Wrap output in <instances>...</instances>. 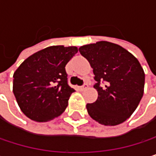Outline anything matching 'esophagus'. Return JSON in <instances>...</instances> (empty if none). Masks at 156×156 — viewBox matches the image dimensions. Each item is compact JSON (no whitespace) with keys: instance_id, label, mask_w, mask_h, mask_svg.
<instances>
[{"instance_id":"34e87169","label":"esophagus","mask_w":156,"mask_h":156,"mask_svg":"<svg viewBox=\"0 0 156 156\" xmlns=\"http://www.w3.org/2000/svg\"><path fill=\"white\" fill-rule=\"evenodd\" d=\"M88 87V86H87V84H84L83 86H81V87H79V90H81V91H83V90H85V89H87Z\"/></svg>"}]
</instances>
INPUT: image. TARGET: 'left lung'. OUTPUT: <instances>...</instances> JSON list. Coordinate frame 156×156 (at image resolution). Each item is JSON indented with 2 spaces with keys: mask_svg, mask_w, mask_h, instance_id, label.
<instances>
[{
  "mask_svg": "<svg viewBox=\"0 0 156 156\" xmlns=\"http://www.w3.org/2000/svg\"><path fill=\"white\" fill-rule=\"evenodd\" d=\"M90 63L98 97L87 104L88 115L105 126L126 121L136 109L144 94V72L137 58L121 46L98 41L78 48Z\"/></svg>",
  "mask_w": 156,
  "mask_h": 156,
  "instance_id": "obj_1",
  "label": "left lung"
}]
</instances>
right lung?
<instances>
[{
	"instance_id": "add662e5",
	"label": "right lung",
	"mask_w": 156,
	"mask_h": 156,
	"mask_svg": "<svg viewBox=\"0 0 156 156\" xmlns=\"http://www.w3.org/2000/svg\"><path fill=\"white\" fill-rule=\"evenodd\" d=\"M77 47L51 46L26 58L13 74V94L29 118L47 122L60 115L75 91L68 83L67 63Z\"/></svg>"
}]
</instances>
